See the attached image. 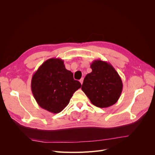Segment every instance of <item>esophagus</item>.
<instances>
[{"label": "esophagus", "mask_w": 155, "mask_h": 155, "mask_svg": "<svg viewBox=\"0 0 155 155\" xmlns=\"http://www.w3.org/2000/svg\"><path fill=\"white\" fill-rule=\"evenodd\" d=\"M79 81H80L81 84L82 85V84H83V78H81V79H80V80H79Z\"/></svg>", "instance_id": "esophagus-1"}]
</instances>
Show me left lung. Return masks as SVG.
Masks as SVG:
<instances>
[{
    "label": "left lung",
    "instance_id": "left-lung-1",
    "mask_svg": "<svg viewBox=\"0 0 155 155\" xmlns=\"http://www.w3.org/2000/svg\"><path fill=\"white\" fill-rule=\"evenodd\" d=\"M91 68L92 72L84 79L82 91L97 107L107 108L115 104L123 89L118 73L109 63L101 59L94 61Z\"/></svg>",
    "mask_w": 155,
    "mask_h": 155
}]
</instances>
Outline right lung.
<instances>
[{
  "mask_svg": "<svg viewBox=\"0 0 155 155\" xmlns=\"http://www.w3.org/2000/svg\"><path fill=\"white\" fill-rule=\"evenodd\" d=\"M81 87L80 82L74 80L73 73L66 69L59 58L46 60L33 75L31 81L37 104L54 114L62 111Z\"/></svg>",
  "mask_w": 155,
  "mask_h": 155,
  "instance_id": "obj_1",
  "label": "right lung"
}]
</instances>
